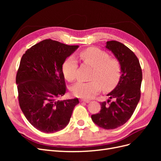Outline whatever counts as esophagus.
Here are the masks:
<instances>
[{
  "label": "esophagus",
  "mask_w": 161,
  "mask_h": 161,
  "mask_svg": "<svg viewBox=\"0 0 161 161\" xmlns=\"http://www.w3.org/2000/svg\"><path fill=\"white\" fill-rule=\"evenodd\" d=\"M80 102H85V103H89V102H90V101H89V100H85V99H80Z\"/></svg>",
  "instance_id": "obj_1"
}]
</instances>
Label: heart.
Returning a JSON list of instances; mask_svg holds the SVG:
<instances>
[{"mask_svg": "<svg viewBox=\"0 0 161 161\" xmlns=\"http://www.w3.org/2000/svg\"><path fill=\"white\" fill-rule=\"evenodd\" d=\"M79 57L86 65L92 67L89 82H79L73 85L70 91L75 97L89 99L103 88L109 90L117 85L121 75L119 62L110 58L108 53L97 47H89L81 51ZM78 62L70 56L62 64V72L67 80L72 81L76 77Z\"/></svg>", "mask_w": 161, "mask_h": 161, "instance_id": "obj_1", "label": "heart"}]
</instances>
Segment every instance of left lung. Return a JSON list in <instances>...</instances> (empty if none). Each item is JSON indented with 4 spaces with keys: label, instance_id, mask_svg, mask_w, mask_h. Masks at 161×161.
<instances>
[{
    "label": "left lung",
    "instance_id": "8db88e82",
    "mask_svg": "<svg viewBox=\"0 0 161 161\" xmlns=\"http://www.w3.org/2000/svg\"><path fill=\"white\" fill-rule=\"evenodd\" d=\"M105 48L114 53L119 62L121 75L115 89L108 93L109 103H101L99 113L91 115L100 128L113 130L124 125L132 115L140 99L142 72L138 58L123 43L117 41L106 42Z\"/></svg>",
    "mask_w": 161,
    "mask_h": 161
}]
</instances>
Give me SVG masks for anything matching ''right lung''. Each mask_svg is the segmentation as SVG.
I'll list each match as a JSON object with an SVG mask.
<instances>
[{"label": "right lung", "instance_id": "obj_1", "mask_svg": "<svg viewBox=\"0 0 161 161\" xmlns=\"http://www.w3.org/2000/svg\"><path fill=\"white\" fill-rule=\"evenodd\" d=\"M79 47L45 40L21 58L16 76L19 105L29 122L42 132L64 129L79 103L77 98L57 100L66 92L63 63Z\"/></svg>", "mask_w": 161, "mask_h": 161}]
</instances>
